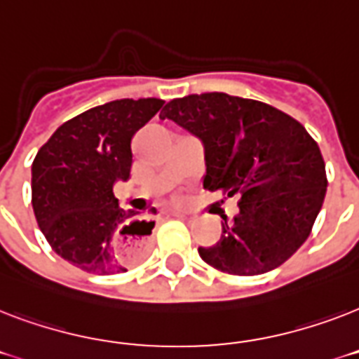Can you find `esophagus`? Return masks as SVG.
Instances as JSON below:
<instances>
[{
	"instance_id": "esophagus-1",
	"label": "esophagus",
	"mask_w": 359,
	"mask_h": 359,
	"mask_svg": "<svg viewBox=\"0 0 359 359\" xmlns=\"http://www.w3.org/2000/svg\"><path fill=\"white\" fill-rule=\"evenodd\" d=\"M173 216H175V218H180V219H188V218H190V214H182V212H175Z\"/></svg>"
}]
</instances>
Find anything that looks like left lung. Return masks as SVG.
I'll return each mask as SVG.
<instances>
[{"label":"left lung","instance_id":"left-lung-1","mask_svg":"<svg viewBox=\"0 0 359 359\" xmlns=\"http://www.w3.org/2000/svg\"><path fill=\"white\" fill-rule=\"evenodd\" d=\"M205 147L203 188L238 196L222 238L199 255L219 272L259 276L283 264L307 240L326 196L317 141L290 115L251 98L203 93L173 98L160 111Z\"/></svg>","mask_w":359,"mask_h":359}]
</instances>
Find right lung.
Here are the masks:
<instances>
[{
  "label": "right lung",
  "instance_id": "1",
  "mask_svg": "<svg viewBox=\"0 0 359 359\" xmlns=\"http://www.w3.org/2000/svg\"><path fill=\"white\" fill-rule=\"evenodd\" d=\"M163 106L160 98H123L63 123L31 165V203L52 250L83 272H126L145 253L152 219L124 210L114 196L128 180L132 137Z\"/></svg>",
  "mask_w": 359,
  "mask_h": 359
}]
</instances>
